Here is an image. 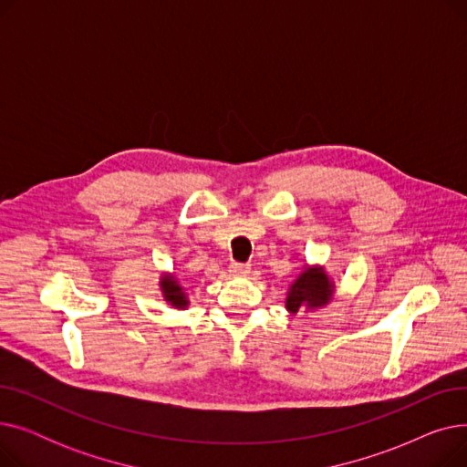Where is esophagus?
Segmentation results:
<instances>
[{
  "label": "esophagus",
  "mask_w": 467,
  "mask_h": 467,
  "mask_svg": "<svg viewBox=\"0 0 467 467\" xmlns=\"http://www.w3.org/2000/svg\"><path fill=\"white\" fill-rule=\"evenodd\" d=\"M229 268L234 276H248L252 271V266L248 263H231Z\"/></svg>",
  "instance_id": "obj_1"
}]
</instances>
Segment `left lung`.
Here are the masks:
<instances>
[{
	"mask_svg": "<svg viewBox=\"0 0 467 467\" xmlns=\"http://www.w3.org/2000/svg\"><path fill=\"white\" fill-rule=\"evenodd\" d=\"M333 284L324 268H306L299 278L293 282L287 291L285 308L289 312H299L303 308H317L331 301Z\"/></svg>",
	"mask_w": 467,
	"mask_h": 467,
	"instance_id": "1",
	"label": "left lung"
}]
</instances>
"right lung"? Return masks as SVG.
Here are the masks:
<instances>
[{
  "instance_id": "add662e5",
  "label": "right lung",
  "mask_w": 467,
  "mask_h": 467,
  "mask_svg": "<svg viewBox=\"0 0 467 467\" xmlns=\"http://www.w3.org/2000/svg\"><path fill=\"white\" fill-rule=\"evenodd\" d=\"M161 289H162V296H164V299H166L171 306H176V308H185V306L189 305L183 287L178 284V280H176L174 276H170V275L162 276Z\"/></svg>"
}]
</instances>
